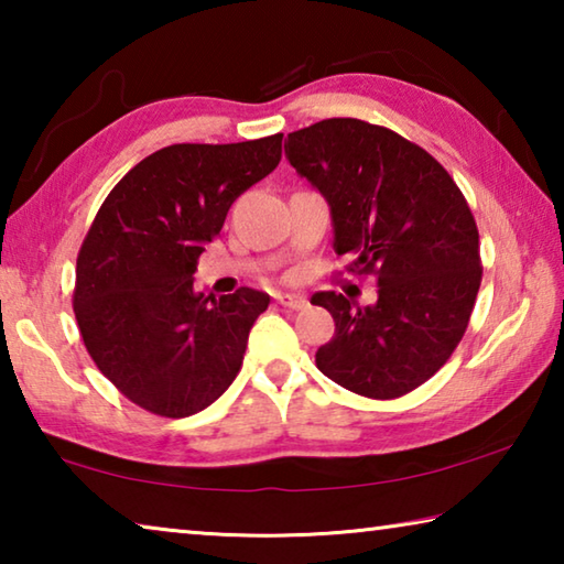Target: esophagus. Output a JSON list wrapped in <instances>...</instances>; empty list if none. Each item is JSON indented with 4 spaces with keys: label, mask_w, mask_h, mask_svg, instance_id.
I'll return each instance as SVG.
<instances>
[{
    "label": "esophagus",
    "mask_w": 564,
    "mask_h": 564,
    "mask_svg": "<svg viewBox=\"0 0 564 564\" xmlns=\"http://www.w3.org/2000/svg\"><path fill=\"white\" fill-rule=\"evenodd\" d=\"M275 301H279L283 308H291V311L305 308V299H303V295H295V293H275Z\"/></svg>",
    "instance_id": "obj_1"
}]
</instances>
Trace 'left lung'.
<instances>
[{"mask_svg":"<svg viewBox=\"0 0 564 564\" xmlns=\"http://www.w3.org/2000/svg\"><path fill=\"white\" fill-rule=\"evenodd\" d=\"M285 156L328 202L348 271L378 281L373 305L313 295L336 321L318 370L373 400L410 393L453 356L480 291V236L463 191L425 149L360 119L293 131Z\"/></svg>","mask_w":564,"mask_h":564,"instance_id":"8db88e82","label":"left lung"}]
</instances>
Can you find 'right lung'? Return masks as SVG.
<instances>
[{
    "label": "right lung",
    "instance_id": "1",
    "mask_svg": "<svg viewBox=\"0 0 564 564\" xmlns=\"http://www.w3.org/2000/svg\"><path fill=\"white\" fill-rule=\"evenodd\" d=\"M281 139L174 144L139 161L104 198L76 256L74 316L121 395L188 417L234 383L269 293L194 289L198 256L246 188L281 161Z\"/></svg>",
    "mask_w": 564,
    "mask_h": 564
}]
</instances>
